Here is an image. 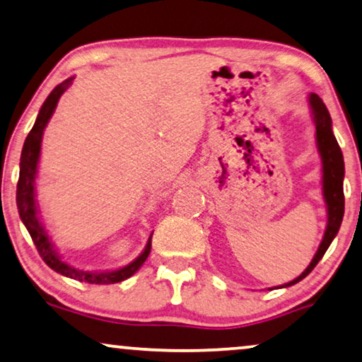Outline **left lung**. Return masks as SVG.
<instances>
[{
	"mask_svg": "<svg viewBox=\"0 0 362 362\" xmlns=\"http://www.w3.org/2000/svg\"><path fill=\"white\" fill-rule=\"evenodd\" d=\"M310 108H312L315 128H317V146L318 152L322 156L323 162V197L327 202L328 208V225L327 231H325L323 241L320 244L317 254L310 262V266L300 274L297 279L292 282L285 284L284 287H290V285L297 284L308 276L313 271L315 266L327 252L329 244L334 239L336 234L339 231L341 221H343L344 215V193H343V179H344V162H343V152H341L338 141L333 134L332 129V118L325 106L323 100L320 98L317 93H312L308 96Z\"/></svg>",
	"mask_w": 362,
	"mask_h": 362,
	"instance_id": "8db88e82",
	"label": "left lung"
}]
</instances>
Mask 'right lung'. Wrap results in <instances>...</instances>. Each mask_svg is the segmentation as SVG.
Instances as JSON below:
<instances>
[{"label": "right lung", "mask_w": 362, "mask_h": 362, "mask_svg": "<svg viewBox=\"0 0 362 362\" xmlns=\"http://www.w3.org/2000/svg\"><path fill=\"white\" fill-rule=\"evenodd\" d=\"M74 78H67L62 83L55 86L50 91L47 100L44 101V105L40 106V111L37 115V119L33 126V129L26 137L21 152V164H19V180H18V190H16V203H18V211L19 216L29 231L30 238L37 247L39 256L42 257V261L47 264L50 269H54L55 272L62 274L65 277L75 279V281L86 282V284H116L124 281V279L131 277L137 269H139L151 252V238L146 244V249L141 252V256L134 259L128 266L118 269V271H106V272H85L80 269H75L69 266L67 262L62 261V257L59 256L57 249L50 241L47 231L44 230L42 221L39 218L37 210V202H35V174H37V164H39V156H40V144H42V134L45 126H47L49 119L52 118L55 106H57L60 96L65 90L72 85Z\"/></svg>", "instance_id": "obj_1"}]
</instances>
